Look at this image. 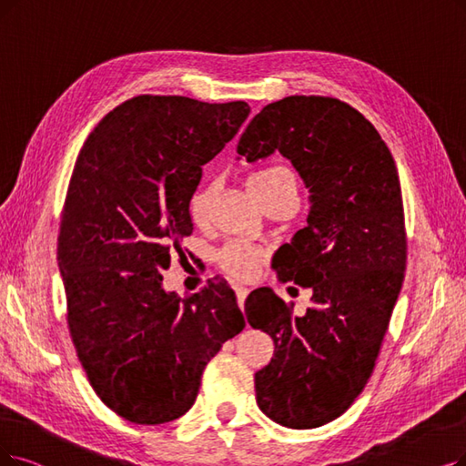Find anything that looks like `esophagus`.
I'll list each match as a JSON object with an SVG mask.
<instances>
[{"label":"esophagus","instance_id":"esophagus-1","mask_svg":"<svg viewBox=\"0 0 466 466\" xmlns=\"http://www.w3.org/2000/svg\"><path fill=\"white\" fill-rule=\"evenodd\" d=\"M235 292H237L238 306L243 308V306H245V300H247V296H248V289H247V287H243V285H237V287H235Z\"/></svg>","mask_w":466,"mask_h":466}]
</instances>
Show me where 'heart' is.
Wrapping results in <instances>:
<instances>
[{"label": "heart", "instance_id": "obj_1", "mask_svg": "<svg viewBox=\"0 0 466 466\" xmlns=\"http://www.w3.org/2000/svg\"><path fill=\"white\" fill-rule=\"evenodd\" d=\"M247 187L250 195L258 200L264 193L279 189V187H289L292 191H298L296 177L289 168L283 166H273V168H266L254 172L247 177ZM212 207V187H198L191 200H189V214L195 223H204L210 216ZM264 252L258 250L245 243H231L223 247L218 254V262L221 269L235 279H250L258 273L259 266H262Z\"/></svg>", "mask_w": 466, "mask_h": 466}]
</instances>
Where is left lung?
<instances>
[{"label": "left lung", "mask_w": 466, "mask_h": 466, "mask_svg": "<svg viewBox=\"0 0 466 466\" xmlns=\"http://www.w3.org/2000/svg\"><path fill=\"white\" fill-rule=\"evenodd\" d=\"M275 151L309 189L308 226L283 247L277 275L309 289L313 306L296 318L264 287L245 311L275 342L254 377L256 401L304 431L340 417L373 373L405 273L403 200L392 153L344 101L290 96L264 106L237 153L254 162Z\"/></svg>", "instance_id": "8db88e82"}]
</instances>
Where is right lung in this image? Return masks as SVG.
<instances>
[{
    "label": "right lung",
    "mask_w": 466,
    "mask_h": 466,
    "mask_svg": "<svg viewBox=\"0 0 466 466\" xmlns=\"http://www.w3.org/2000/svg\"><path fill=\"white\" fill-rule=\"evenodd\" d=\"M248 113L245 101L139 96L110 110L74 166L57 243L68 329L96 394L129 422L187 413L204 367L245 329L226 281L179 298L160 273L193 233L202 166Z\"/></svg>",
    "instance_id": "obj_1"
}]
</instances>
